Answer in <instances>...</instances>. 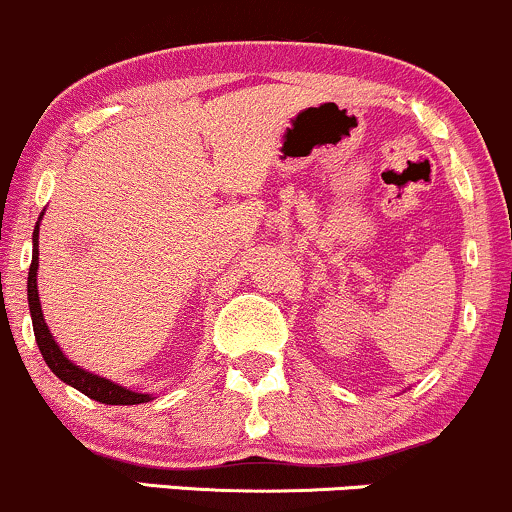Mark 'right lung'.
I'll return each instance as SVG.
<instances>
[{
	"label": "right lung",
	"instance_id": "obj_1",
	"mask_svg": "<svg viewBox=\"0 0 512 512\" xmlns=\"http://www.w3.org/2000/svg\"><path fill=\"white\" fill-rule=\"evenodd\" d=\"M40 220H43V212H40L36 229H33V258L31 268H28V309H31L33 319V333H36V343L43 355L45 365L60 377L62 382L70 384V387L79 389V392L89 396V399L101 401L108 406H132V404H145L152 401V394H140L132 392L128 387H120V384L106 380V377L94 375V372L84 370L77 363H72L62 348L57 346L55 336L50 333L48 324L43 319V309H40V297H38V232H40Z\"/></svg>",
	"mask_w": 512,
	"mask_h": 512
}]
</instances>
